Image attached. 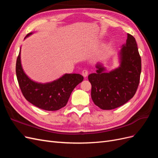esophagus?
I'll use <instances>...</instances> for the list:
<instances>
[{
    "label": "esophagus",
    "mask_w": 158,
    "mask_h": 158,
    "mask_svg": "<svg viewBox=\"0 0 158 158\" xmlns=\"http://www.w3.org/2000/svg\"><path fill=\"white\" fill-rule=\"evenodd\" d=\"M82 75H83V76L84 77H86V76H88V71L87 70H85V69H84V70H82Z\"/></svg>",
    "instance_id": "obj_1"
}]
</instances>
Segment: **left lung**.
Returning <instances> with one entry per match:
<instances>
[{"instance_id":"left-lung-1","label":"left lung","mask_w":158,"mask_h":158,"mask_svg":"<svg viewBox=\"0 0 158 158\" xmlns=\"http://www.w3.org/2000/svg\"><path fill=\"white\" fill-rule=\"evenodd\" d=\"M120 66L109 73L98 64L96 73L90 74L91 96L95 106L111 110L126 103L136 94L140 82L141 58L135 38L128 33L126 44L119 52Z\"/></svg>"}]
</instances>
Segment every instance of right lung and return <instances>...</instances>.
<instances>
[{
    "instance_id": "right-lung-1",
    "label": "right lung",
    "mask_w": 158,
    "mask_h": 158,
    "mask_svg": "<svg viewBox=\"0 0 158 158\" xmlns=\"http://www.w3.org/2000/svg\"><path fill=\"white\" fill-rule=\"evenodd\" d=\"M31 33H28L25 38ZM20 51L16 60V73L19 86L26 99L46 111H57L66 106L72 92L83 81V76L79 74H65L52 82H35L28 77L22 67Z\"/></svg>"
}]
</instances>
